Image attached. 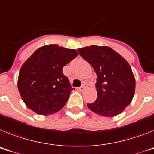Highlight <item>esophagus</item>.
I'll return each mask as SVG.
<instances>
[{
	"mask_svg": "<svg viewBox=\"0 0 154 154\" xmlns=\"http://www.w3.org/2000/svg\"><path fill=\"white\" fill-rule=\"evenodd\" d=\"M87 83L86 82H84L83 84H82V86H80L79 88V90H80V91H84V90H86V88H87Z\"/></svg>",
	"mask_w": 154,
	"mask_h": 154,
	"instance_id": "1",
	"label": "esophagus"
}]
</instances>
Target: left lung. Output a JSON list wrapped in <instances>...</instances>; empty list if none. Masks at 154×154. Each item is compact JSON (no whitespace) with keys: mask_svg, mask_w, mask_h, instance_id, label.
<instances>
[{"mask_svg":"<svg viewBox=\"0 0 154 154\" xmlns=\"http://www.w3.org/2000/svg\"><path fill=\"white\" fill-rule=\"evenodd\" d=\"M97 73V98L87 107L97 115L114 117L128 106L134 97L136 81L128 63L116 51L104 46L78 50Z\"/></svg>","mask_w":154,"mask_h":154,"instance_id":"1","label":"left lung"}]
</instances>
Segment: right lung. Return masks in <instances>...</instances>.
<instances>
[{"label":"right lung","instance_id":"obj_1","mask_svg":"<svg viewBox=\"0 0 154 154\" xmlns=\"http://www.w3.org/2000/svg\"><path fill=\"white\" fill-rule=\"evenodd\" d=\"M77 55L75 50L50 44L38 48L23 64L18 88L30 110L48 115L64 107L74 88L63 74V67Z\"/></svg>","mask_w":154,"mask_h":154}]
</instances>
